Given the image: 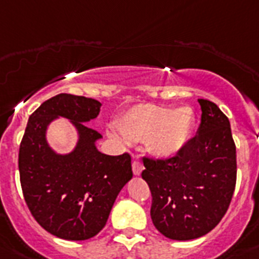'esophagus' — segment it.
Masks as SVG:
<instances>
[{
	"label": "esophagus",
	"instance_id": "34e87169",
	"mask_svg": "<svg viewBox=\"0 0 259 259\" xmlns=\"http://www.w3.org/2000/svg\"><path fill=\"white\" fill-rule=\"evenodd\" d=\"M143 169H144V166H143V164L139 161V160H135L134 163H132V170H134V175L135 176H139L140 173L143 172Z\"/></svg>",
	"mask_w": 259,
	"mask_h": 259
}]
</instances>
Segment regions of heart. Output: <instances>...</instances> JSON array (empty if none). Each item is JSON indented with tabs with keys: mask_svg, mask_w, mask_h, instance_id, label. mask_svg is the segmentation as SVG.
I'll list each match as a JSON object with an SVG mask.
<instances>
[{
	"mask_svg": "<svg viewBox=\"0 0 259 259\" xmlns=\"http://www.w3.org/2000/svg\"><path fill=\"white\" fill-rule=\"evenodd\" d=\"M110 136L117 143L130 145L143 142L156 157L169 159L180 153L193 131V115L189 108H166L156 104H138L116 121Z\"/></svg>",
	"mask_w": 259,
	"mask_h": 259,
	"instance_id": "b5f03b06",
	"label": "heart"
}]
</instances>
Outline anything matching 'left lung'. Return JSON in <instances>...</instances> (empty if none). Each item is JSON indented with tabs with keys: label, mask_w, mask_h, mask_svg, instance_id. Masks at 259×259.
Returning <instances> with one entry per match:
<instances>
[{
	"label": "left lung",
	"mask_w": 259,
	"mask_h": 259,
	"mask_svg": "<svg viewBox=\"0 0 259 259\" xmlns=\"http://www.w3.org/2000/svg\"><path fill=\"white\" fill-rule=\"evenodd\" d=\"M198 103L201 123L185 148L168 160H143L142 177L152 193L151 219L170 240H194L214 229L236 188V144L229 119L210 100Z\"/></svg>",
	"instance_id": "1"
}]
</instances>
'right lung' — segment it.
I'll list each match as a JSON object with an SVG mask.
<instances>
[{"label": "right lung", "mask_w": 259, "mask_h": 259, "mask_svg": "<svg viewBox=\"0 0 259 259\" xmlns=\"http://www.w3.org/2000/svg\"><path fill=\"white\" fill-rule=\"evenodd\" d=\"M102 103L59 94L30 115L19 145L18 168L23 197L31 214L50 234L84 241L106 225L117 194L132 179L131 156L104 155L96 148L102 135L86 125ZM63 117L76 128V147L57 153L47 142L48 125Z\"/></svg>", "instance_id": "obj_1"}]
</instances>
